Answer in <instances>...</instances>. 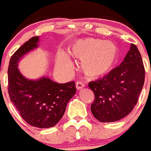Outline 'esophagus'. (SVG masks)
<instances>
[{
	"label": "esophagus",
	"mask_w": 151,
	"mask_h": 151,
	"mask_svg": "<svg viewBox=\"0 0 151 151\" xmlns=\"http://www.w3.org/2000/svg\"><path fill=\"white\" fill-rule=\"evenodd\" d=\"M76 89L78 91L81 90V89L84 88V87H85V85H84V83H82V82H76Z\"/></svg>",
	"instance_id": "obj_1"
}]
</instances>
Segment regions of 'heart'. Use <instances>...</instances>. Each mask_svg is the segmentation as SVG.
Here are the masks:
<instances>
[{"label": "heart", "mask_w": 151, "mask_h": 151, "mask_svg": "<svg viewBox=\"0 0 151 151\" xmlns=\"http://www.w3.org/2000/svg\"><path fill=\"white\" fill-rule=\"evenodd\" d=\"M68 54L75 59L81 60V69L92 78H99L110 73L119 58V50L115 44L101 39L87 38L76 41L69 49ZM56 68L63 73H69L73 63L66 54L58 53Z\"/></svg>", "instance_id": "b5f03b06"}]
</instances>
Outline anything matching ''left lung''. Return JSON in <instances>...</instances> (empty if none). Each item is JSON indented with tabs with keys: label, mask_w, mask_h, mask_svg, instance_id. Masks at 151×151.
I'll list each match as a JSON object with an SVG mask.
<instances>
[{
	"label": "left lung",
	"mask_w": 151,
	"mask_h": 151,
	"mask_svg": "<svg viewBox=\"0 0 151 151\" xmlns=\"http://www.w3.org/2000/svg\"><path fill=\"white\" fill-rule=\"evenodd\" d=\"M145 71L137 46L130 50L118 67L103 78L91 82L88 87L94 94L91 110L101 122L120 120L129 114L138 100L145 82Z\"/></svg>",
	"instance_id": "1"
}]
</instances>
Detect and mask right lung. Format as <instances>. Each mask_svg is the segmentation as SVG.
Instances as JSON below:
<instances>
[{
	"mask_svg": "<svg viewBox=\"0 0 151 151\" xmlns=\"http://www.w3.org/2000/svg\"><path fill=\"white\" fill-rule=\"evenodd\" d=\"M38 42L39 37H33L11 57L8 67V92L24 120L35 127L47 129L54 127L60 120L76 88L74 82L59 84L45 76L29 79L19 72V60L37 48Z\"/></svg>",
	"mask_w": 151,
	"mask_h": 151,
	"instance_id": "obj_1",
	"label": "right lung"
}]
</instances>
